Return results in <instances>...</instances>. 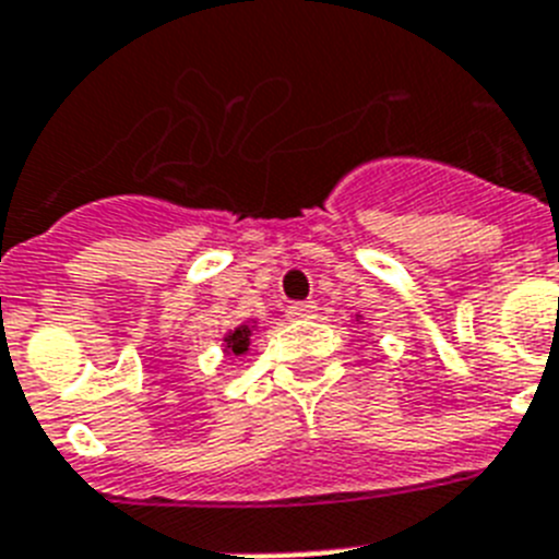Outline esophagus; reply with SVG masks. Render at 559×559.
I'll list each match as a JSON object with an SVG mask.
<instances>
[{
    "label": "esophagus",
    "instance_id": "34e87169",
    "mask_svg": "<svg viewBox=\"0 0 559 559\" xmlns=\"http://www.w3.org/2000/svg\"><path fill=\"white\" fill-rule=\"evenodd\" d=\"M314 312H318L314 300H300V304H289V307H286V318L289 320L314 318Z\"/></svg>",
    "mask_w": 559,
    "mask_h": 559
}]
</instances>
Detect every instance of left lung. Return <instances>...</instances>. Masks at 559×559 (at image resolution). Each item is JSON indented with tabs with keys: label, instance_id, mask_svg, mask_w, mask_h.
I'll list each match as a JSON object with an SVG mask.
<instances>
[{
	"label": "left lung",
	"instance_id": "left-lung-1",
	"mask_svg": "<svg viewBox=\"0 0 559 559\" xmlns=\"http://www.w3.org/2000/svg\"><path fill=\"white\" fill-rule=\"evenodd\" d=\"M354 320H357V323H362V314H354Z\"/></svg>",
	"mask_w": 559,
	"mask_h": 559
}]
</instances>
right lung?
Masks as SVG:
<instances>
[{
  "mask_svg": "<svg viewBox=\"0 0 559 559\" xmlns=\"http://www.w3.org/2000/svg\"><path fill=\"white\" fill-rule=\"evenodd\" d=\"M255 326H259V320H245V323H239L236 329H230V332L222 337V352H225V357H230V354L241 357V354L250 352V337L252 332H255Z\"/></svg>",
  "mask_w": 559,
  "mask_h": 559,
  "instance_id": "right-lung-1",
  "label": "right lung"
}]
</instances>
